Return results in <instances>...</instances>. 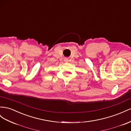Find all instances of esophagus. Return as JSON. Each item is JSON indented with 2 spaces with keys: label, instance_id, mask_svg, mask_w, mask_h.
I'll use <instances>...</instances> for the list:
<instances>
[{
  "label": "esophagus",
  "instance_id": "34e87169",
  "mask_svg": "<svg viewBox=\"0 0 131 131\" xmlns=\"http://www.w3.org/2000/svg\"><path fill=\"white\" fill-rule=\"evenodd\" d=\"M67 61H68V59H65V62H67Z\"/></svg>",
  "mask_w": 131,
  "mask_h": 131
}]
</instances>
